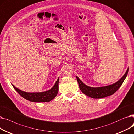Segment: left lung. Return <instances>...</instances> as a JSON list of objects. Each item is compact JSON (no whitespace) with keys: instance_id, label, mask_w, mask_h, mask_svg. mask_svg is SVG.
Here are the masks:
<instances>
[{"instance_id":"obj_1","label":"left lung","mask_w":134,"mask_h":134,"mask_svg":"<svg viewBox=\"0 0 134 134\" xmlns=\"http://www.w3.org/2000/svg\"><path fill=\"white\" fill-rule=\"evenodd\" d=\"M128 70L129 68L127 69L123 77L116 83L104 87H92L88 86L84 84L77 76H76V79H77L80 90L83 93L87 95L88 97L94 99H100L113 94L118 90L120 87L122 86L127 75H128Z\"/></svg>"}]
</instances>
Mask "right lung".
<instances>
[{"label":"right lung","instance_id":"add662e5","mask_svg":"<svg viewBox=\"0 0 134 134\" xmlns=\"http://www.w3.org/2000/svg\"><path fill=\"white\" fill-rule=\"evenodd\" d=\"M59 77L57 79L53 87L49 90L43 92H35L28 93L19 90L17 88L12 85L17 92L22 96L23 98L31 102L35 103H44V102H49L53 100L58 92V83Z\"/></svg>","mask_w":134,"mask_h":134}]
</instances>
